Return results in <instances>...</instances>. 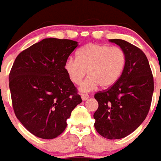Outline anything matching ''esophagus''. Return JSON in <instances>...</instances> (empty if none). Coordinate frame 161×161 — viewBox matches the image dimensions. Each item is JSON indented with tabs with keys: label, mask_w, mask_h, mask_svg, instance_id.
Instances as JSON below:
<instances>
[{
	"label": "esophagus",
	"mask_w": 161,
	"mask_h": 161,
	"mask_svg": "<svg viewBox=\"0 0 161 161\" xmlns=\"http://www.w3.org/2000/svg\"><path fill=\"white\" fill-rule=\"evenodd\" d=\"M89 97H90V96H89L88 95H86V94H81V99L83 101H86V100H88Z\"/></svg>",
	"instance_id": "1"
}]
</instances>
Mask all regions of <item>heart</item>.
I'll list each match as a JSON object with an SVG mask.
<instances>
[{"mask_svg": "<svg viewBox=\"0 0 161 161\" xmlns=\"http://www.w3.org/2000/svg\"><path fill=\"white\" fill-rule=\"evenodd\" d=\"M126 64L125 51L118 46L90 43L80 49L76 59L65 60V70L71 81L80 84L87 73L86 79L80 85V91L87 93L99 86L108 88L120 78Z\"/></svg>", "mask_w": 161, "mask_h": 161, "instance_id": "obj_1", "label": "heart"}]
</instances>
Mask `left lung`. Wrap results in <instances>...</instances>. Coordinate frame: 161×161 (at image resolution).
<instances>
[{
    "instance_id": "obj_1",
    "label": "left lung",
    "mask_w": 161,
    "mask_h": 161,
    "mask_svg": "<svg viewBox=\"0 0 161 161\" xmlns=\"http://www.w3.org/2000/svg\"><path fill=\"white\" fill-rule=\"evenodd\" d=\"M125 51L126 64L121 76L106 91L95 95L99 107L95 128L109 140L124 138L136 130L150 110L154 79L147 57L141 49L124 40L112 39Z\"/></svg>"
}]
</instances>
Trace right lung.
I'll return each instance as SVG.
<instances>
[{
  "mask_svg": "<svg viewBox=\"0 0 161 161\" xmlns=\"http://www.w3.org/2000/svg\"><path fill=\"white\" fill-rule=\"evenodd\" d=\"M77 46L71 40L46 38L21 51L11 67L9 87L15 116L39 138L60 136L81 103L64 68Z\"/></svg>",
  "mask_w": 161,
  "mask_h": 161,
  "instance_id": "right-lung-1",
  "label": "right lung"
}]
</instances>
